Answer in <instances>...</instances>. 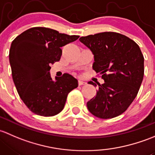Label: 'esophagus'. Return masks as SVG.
Returning <instances> with one entry per match:
<instances>
[{"label": "esophagus", "mask_w": 155, "mask_h": 155, "mask_svg": "<svg viewBox=\"0 0 155 155\" xmlns=\"http://www.w3.org/2000/svg\"><path fill=\"white\" fill-rule=\"evenodd\" d=\"M84 84H86V82H84V81H82V80H78V85L81 86V85H84Z\"/></svg>", "instance_id": "34e87169"}]
</instances>
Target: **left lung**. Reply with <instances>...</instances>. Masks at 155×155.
Wrapping results in <instances>:
<instances>
[{
    "mask_svg": "<svg viewBox=\"0 0 155 155\" xmlns=\"http://www.w3.org/2000/svg\"><path fill=\"white\" fill-rule=\"evenodd\" d=\"M94 54L92 68L104 81L87 102L89 112L100 119L123 113L136 98L144 75V57L138 45L125 35L104 32L79 39ZM89 84H96L89 81Z\"/></svg>",
    "mask_w": 155,
    "mask_h": 155,
    "instance_id": "obj_1",
    "label": "left lung"
}]
</instances>
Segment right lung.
Listing matches in <instances>:
<instances>
[{
  "label": "right lung",
  "instance_id": "right-lung-1",
  "mask_svg": "<svg viewBox=\"0 0 155 155\" xmlns=\"http://www.w3.org/2000/svg\"><path fill=\"white\" fill-rule=\"evenodd\" d=\"M79 36L60 33L36 27L25 30L11 44L9 63L19 96L30 111L53 116L63 110L68 94L77 88V79L63 74L52 80L51 64L60 61V48L74 42Z\"/></svg>",
  "mask_w": 155,
  "mask_h": 155
}]
</instances>
